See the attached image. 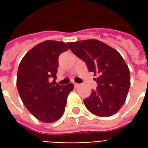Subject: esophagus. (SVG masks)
Here are the masks:
<instances>
[{
  "label": "esophagus",
  "instance_id": "esophagus-1",
  "mask_svg": "<svg viewBox=\"0 0 148 148\" xmlns=\"http://www.w3.org/2000/svg\"><path fill=\"white\" fill-rule=\"evenodd\" d=\"M74 86L75 88H77V87L79 86V84H77V83H74Z\"/></svg>",
  "mask_w": 148,
  "mask_h": 148
}]
</instances>
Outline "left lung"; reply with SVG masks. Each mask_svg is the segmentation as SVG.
Returning a JSON list of instances; mask_svg holds the SVG:
<instances>
[{
	"instance_id": "left-lung-1",
	"label": "left lung",
	"mask_w": 148,
	"mask_h": 148,
	"mask_svg": "<svg viewBox=\"0 0 148 148\" xmlns=\"http://www.w3.org/2000/svg\"><path fill=\"white\" fill-rule=\"evenodd\" d=\"M71 51L93 71L97 83L84 100L87 109L99 116H110L123 106L130 87V72L120 53L97 39L67 43Z\"/></svg>"
}]
</instances>
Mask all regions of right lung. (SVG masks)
Returning a JSON list of instances; mask_svg holds the SVG:
<instances>
[{
  "instance_id": "obj_1",
  "label": "right lung",
  "mask_w": 148,
  "mask_h": 148,
  "mask_svg": "<svg viewBox=\"0 0 148 148\" xmlns=\"http://www.w3.org/2000/svg\"><path fill=\"white\" fill-rule=\"evenodd\" d=\"M68 49L63 42H40L24 55L18 68L16 86L21 100L28 111L44 123L61 118L68 94L74 89L73 83L60 86L55 82L58 57Z\"/></svg>"
}]
</instances>
